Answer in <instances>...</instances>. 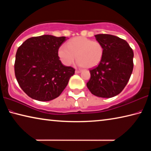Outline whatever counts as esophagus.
<instances>
[{"label":"esophagus","mask_w":151,"mask_h":151,"mask_svg":"<svg viewBox=\"0 0 151 151\" xmlns=\"http://www.w3.org/2000/svg\"><path fill=\"white\" fill-rule=\"evenodd\" d=\"M81 72V70H75V73H80Z\"/></svg>","instance_id":"1"}]
</instances>
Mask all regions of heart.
I'll return each mask as SVG.
<instances>
[{
	"label": "heart",
	"mask_w": 151,
	"mask_h": 151,
	"mask_svg": "<svg viewBox=\"0 0 151 151\" xmlns=\"http://www.w3.org/2000/svg\"><path fill=\"white\" fill-rule=\"evenodd\" d=\"M104 52L101 43L82 36L73 38L58 50L59 57L65 65H70L76 58L78 65L87 68L99 64Z\"/></svg>",
	"instance_id": "b5f03b06"
}]
</instances>
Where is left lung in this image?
Masks as SVG:
<instances>
[{"label": "left lung", "mask_w": 151, "mask_h": 151, "mask_svg": "<svg viewBox=\"0 0 151 151\" xmlns=\"http://www.w3.org/2000/svg\"><path fill=\"white\" fill-rule=\"evenodd\" d=\"M104 46V56L97 67L89 70L87 88L95 96L110 98L120 93L132 73L134 52L128 42L109 34L95 35Z\"/></svg>", "instance_id": "obj_1"}]
</instances>
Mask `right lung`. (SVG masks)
Here are the masks:
<instances>
[{
    "label": "right lung",
    "instance_id": "right-lung-1",
    "mask_svg": "<svg viewBox=\"0 0 151 151\" xmlns=\"http://www.w3.org/2000/svg\"><path fill=\"white\" fill-rule=\"evenodd\" d=\"M66 37L50 35L25 40L17 51L15 75L29 97L41 101L58 97L68 85L75 69L62 64L58 49Z\"/></svg>",
    "mask_w": 151,
    "mask_h": 151
}]
</instances>
